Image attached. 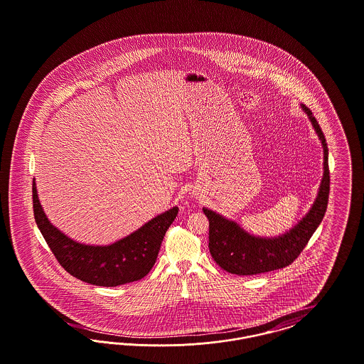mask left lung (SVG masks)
Returning <instances> with one entry per match:
<instances>
[{
  "label": "left lung",
  "instance_id": "obj_1",
  "mask_svg": "<svg viewBox=\"0 0 364 364\" xmlns=\"http://www.w3.org/2000/svg\"><path fill=\"white\" fill-rule=\"evenodd\" d=\"M323 149V176L316 198L309 213L288 232L276 237H260L248 233L233 220L203 208L208 218V248L213 259L228 273L252 276L277 270L291 264L311 239L322 223L328 208L330 190L329 150L325 135L312 116L311 110L301 105Z\"/></svg>",
  "mask_w": 364,
  "mask_h": 364
}]
</instances>
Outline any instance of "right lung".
Instances as JSON below:
<instances>
[{
    "instance_id": "add662e5",
    "label": "right lung",
    "mask_w": 364,
    "mask_h": 364,
    "mask_svg": "<svg viewBox=\"0 0 364 364\" xmlns=\"http://www.w3.org/2000/svg\"><path fill=\"white\" fill-rule=\"evenodd\" d=\"M33 203L35 223L60 264L70 276L98 287H119L147 276L178 213L174 206L117 242L94 245L76 242L53 225L39 202L35 180Z\"/></svg>"
}]
</instances>
